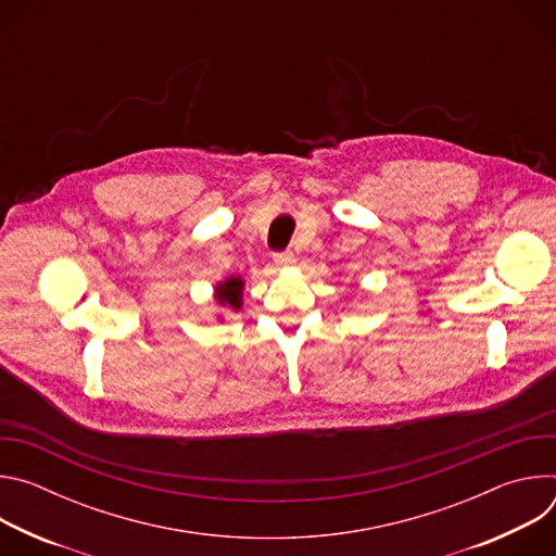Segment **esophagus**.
<instances>
[{
    "mask_svg": "<svg viewBox=\"0 0 556 556\" xmlns=\"http://www.w3.org/2000/svg\"><path fill=\"white\" fill-rule=\"evenodd\" d=\"M275 264H277L279 268H290V266L294 264V255L288 253V251H286V253H277V255H275Z\"/></svg>",
    "mask_w": 556,
    "mask_h": 556,
    "instance_id": "obj_1",
    "label": "esophagus"
}]
</instances>
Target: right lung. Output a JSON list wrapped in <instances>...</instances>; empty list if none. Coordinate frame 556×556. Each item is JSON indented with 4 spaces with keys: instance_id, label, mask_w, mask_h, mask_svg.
I'll return each mask as SVG.
<instances>
[{
    "instance_id": "1",
    "label": "right lung",
    "mask_w": 556,
    "mask_h": 556,
    "mask_svg": "<svg viewBox=\"0 0 556 556\" xmlns=\"http://www.w3.org/2000/svg\"><path fill=\"white\" fill-rule=\"evenodd\" d=\"M242 292H244V279L228 277L226 281L215 286V299L219 305H228L232 309L242 307Z\"/></svg>"
}]
</instances>
